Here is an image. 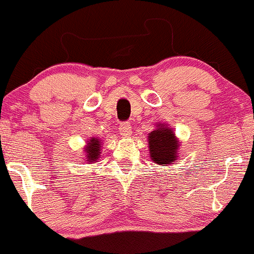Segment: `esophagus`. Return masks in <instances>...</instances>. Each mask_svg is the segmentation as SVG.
Instances as JSON below:
<instances>
[{
  "label": "esophagus",
  "mask_w": 254,
  "mask_h": 254,
  "mask_svg": "<svg viewBox=\"0 0 254 254\" xmlns=\"http://www.w3.org/2000/svg\"><path fill=\"white\" fill-rule=\"evenodd\" d=\"M119 133L124 137H129L131 135V124L129 122H123L119 125Z\"/></svg>",
  "instance_id": "esophagus-1"
}]
</instances>
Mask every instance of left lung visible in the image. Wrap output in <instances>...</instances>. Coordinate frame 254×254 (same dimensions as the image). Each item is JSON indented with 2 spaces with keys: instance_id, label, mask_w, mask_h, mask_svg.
<instances>
[{
  "instance_id": "left-lung-1",
  "label": "left lung",
  "mask_w": 254,
  "mask_h": 254,
  "mask_svg": "<svg viewBox=\"0 0 254 254\" xmlns=\"http://www.w3.org/2000/svg\"><path fill=\"white\" fill-rule=\"evenodd\" d=\"M148 137H149L148 141H149L150 156L155 164L170 165L176 161V154L179 145L173 131L161 125V127L154 130Z\"/></svg>"
}]
</instances>
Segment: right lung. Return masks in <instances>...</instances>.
I'll return each mask as SVG.
<instances>
[{
  "label": "right lung",
  "instance_id": "add662e5",
  "mask_svg": "<svg viewBox=\"0 0 254 254\" xmlns=\"http://www.w3.org/2000/svg\"><path fill=\"white\" fill-rule=\"evenodd\" d=\"M100 142L97 138H92L90 142L88 143V147L86 148L87 151V161L93 162V161H97L99 159V155H100Z\"/></svg>",
  "mask_w": 254,
  "mask_h": 254
}]
</instances>
